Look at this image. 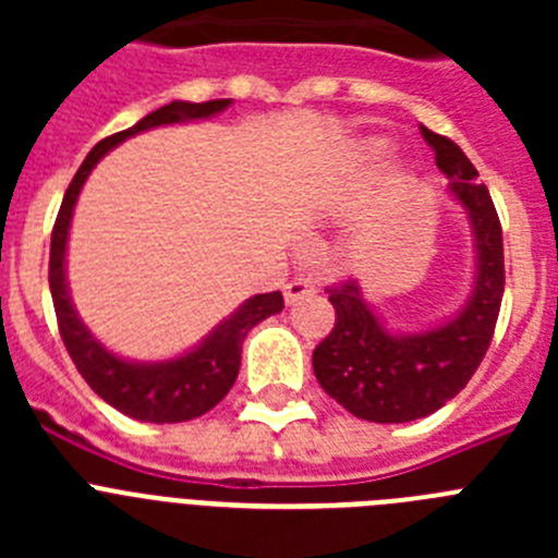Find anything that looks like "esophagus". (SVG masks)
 <instances>
[{
    "label": "esophagus",
    "instance_id": "1",
    "mask_svg": "<svg viewBox=\"0 0 558 558\" xmlns=\"http://www.w3.org/2000/svg\"><path fill=\"white\" fill-rule=\"evenodd\" d=\"M313 293H315V284L307 282V279H293L290 284H284V302L288 304L302 302V299H307V295Z\"/></svg>",
    "mask_w": 558,
    "mask_h": 558
}]
</instances>
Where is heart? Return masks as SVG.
<instances>
[{
  "label": "heart",
  "mask_w": 558,
  "mask_h": 558,
  "mask_svg": "<svg viewBox=\"0 0 558 558\" xmlns=\"http://www.w3.org/2000/svg\"><path fill=\"white\" fill-rule=\"evenodd\" d=\"M363 150H366L368 159H379V156L388 150V145L383 140H368L366 145H363Z\"/></svg>",
  "instance_id": "obj_1"
}]
</instances>
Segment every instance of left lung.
Returning a JSON list of instances; mask_svg holds the SVG:
<instances>
[{"instance_id": "8db88e82", "label": "left lung", "mask_w": 558, "mask_h": 558, "mask_svg": "<svg viewBox=\"0 0 558 558\" xmlns=\"http://www.w3.org/2000/svg\"><path fill=\"white\" fill-rule=\"evenodd\" d=\"M436 150L447 192L466 211L475 245V282L470 299L452 318L418 332H391L379 322L357 282L327 288L335 327L315 347L313 368L324 391L366 422L399 425L436 413L461 391L495 335L506 268L502 229L486 184L461 147L422 128Z\"/></svg>"}]
</instances>
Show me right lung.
<instances>
[{"instance_id":"add662e5","label":"right lung","mask_w":558,"mask_h":558,"mask_svg":"<svg viewBox=\"0 0 558 558\" xmlns=\"http://www.w3.org/2000/svg\"><path fill=\"white\" fill-rule=\"evenodd\" d=\"M231 100H209V102H184L175 100L170 106H161L159 111L147 113L128 131L113 133L108 140L97 142L88 150L86 161L75 172V179L63 195L61 211H58L56 229H52V245H49V290H52V304H56L58 329H61L63 347L69 357L75 360L77 372L83 374L92 391L102 397L111 408L140 422H156V425H172V422H190L195 416H204L206 411L218 405L220 399L234 386L236 372H240V352L243 340L251 329L268 315L282 313V293H259L254 299H245L229 318L211 329L198 347L170 360H125L106 349L95 335L88 332L81 322L72 295L66 284V240L69 226H72V211H75L77 195L86 184L88 172L95 170L97 161L108 150L131 140L136 133L150 131L159 125H179V122L209 120L215 113L226 111Z\"/></svg>"}]
</instances>
